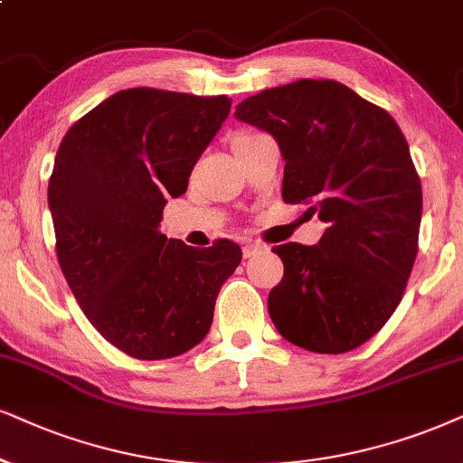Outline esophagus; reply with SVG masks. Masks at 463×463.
Segmentation results:
<instances>
[{
    "mask_svg": "<svg viewBox=\"0 0 463 463\" xmlns=\"http://www.w3.org/2000/svg\"><path fill=\"white\" fill-rule=\"evenodd\" d=\"M260 250H265V245H260V243H245L243 245V256H245V259H251V256L259 254Z\"/></svg>",
    "mask_w": 463,
    "mask_h": 463,
    "instance_id": "1",
    "label": "esophagus"
}]
</instances>
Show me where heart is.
I'll use <instances>...</instances> for the list:
<instances>
[{
	"label": "heart",
	"instance_id": "b5f03b06",
	"mask_svg": "<svg viewBox=\"0 0 463 463\" xmlns=\"http://www.w3.org/2000/svg\"><path fill=\"white\" fill-rule=\"evenodd\" d=\"M254 134H259V132H239V134H235V138H232V145L239 143V140L251 138V137H254Z\"/></svg>",
	"mask_w": 463,
	"mask_h": 463
}]
</instances>
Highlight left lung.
<instances>
[{"mask_svg": "<svg viewBox=\"0 0 463 463\" xmlns=\"http://www.w3.org/2000/svg\"><path fill=\"white\" fill-rule=\"evenodd\" d=\"M235 117L278 140L284 203L309 204L329 224L318 245L273 248L284 262L267 301L275 329L312 353L354 350L400 306L419 251L423 192L406 137L331 79L271 87Z\"/></svg>", "mask_w": 463, "mask_h": 463, "instance_id": "obj_1", "label": "left lung"}]
</instances>
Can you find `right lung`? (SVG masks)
<instances>
[{
	"mask_svg": "<svg viewBox=\"0 0 463 463\" xmlns=\"http://www.w3.org/2000/svg\"><path fill=\"white\" fill-rule=\"evenodd\" d=\"M226 96L121 90L66 132L49 179L63 278L96 331L134 359L188 353L213 320L241 248L198 250L157 231L222 121Z\"/></svg>",
	"mask_w": 463,
	"mask_h": 463,
	"instance_id": "right-lung-1",
	"label": "right lung"
}]
</instances>
